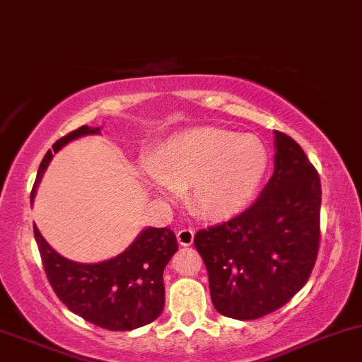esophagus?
Here are the masks:
<instances>
[{
	"instance_id": "obj_1",
	"label": "esophagus",
	"mask_w": 362,
	"mask_h": 362,
	"mask_svg": "<svg viewBox=\"0 0 362 362\" xmlns=\"http://www.w3.org/2000/svg\"><path fill=\"white\" fill-rule=\"evenodd\" d=\"M177 239H178V244L184 245V247H189V245H192L194 242V230L192 228L178 230Z\"/></svg>"
}]
</instances>
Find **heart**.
<instances>
[{
  "instance_id": "heart-1",
  "label": "heart",
  "mask_w": 362,
  "mask_h": 362,
  "mask_svg": "<svg viewBox=\"0 0 362 362\" xmlns=\"http://www.w3.org/2000/svg\"><path fill=\"white\" fill-rule=\"evenodd\" d=\"M268 166V148L259 137L201 127L175 134L154 151L144 182L161 199H173L190 185V206L225 220L251 204Z\"/></svg>"
}]
</instances>
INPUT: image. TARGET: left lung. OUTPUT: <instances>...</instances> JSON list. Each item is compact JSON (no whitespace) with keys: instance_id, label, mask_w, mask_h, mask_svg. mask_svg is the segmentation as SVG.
I'll use <instances>...</instances> for the list:
<instances>
[{"instance_id":"8db88e82","label":"left lung","mask_w":362,"mask_h":362,"mask_svg":"<svg viewBox=\"0 0 362 362\" xmlns=\"http://www.w3.org/2000/svg\"><path fill=\"white\" fill-rule=\"evenodd\" d=\"M320 209L315 166L293 139L275 132V170L256 202L194 237L214 309L233 320H257L287 304L316 263Z\"/></svg>"}]
</instances>
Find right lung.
I'll list each match as a JSON object with an SVG mask.
<instances>
[{
	"label": "right lung",
	"mask_w": 362,
	"mask_h": 362,
	"mask_svg": "<svg viewBox=\"0 0 362 362\" xmlns=\"http://www.w3.org/2000/svg\"><path fill=\"white\" fill-rule=\"evenodd\" d=\"M96 134H101L99 127L84 125L54 142L53 151H47L39 166L30 202L53 154L75 139ZM34 237L51 287L77 316L111 332H127L149 325L161 315L163 269L178 251L177 237L168 226H146L125 251L101 263L66 259L47 244L35 225Z\"/></svg>",
	"instance_id": "add662e5"
}]
</instances>
